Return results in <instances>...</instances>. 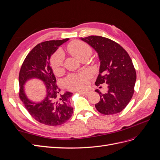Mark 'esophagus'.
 Segmentation results:
<instances>
[{"label": "esophagus", "mask_w": 160, "mask_h": 160, "mask_svg": "<svg viewBox=\"0 0 160 160\" xmlns=\"http://www.w3.org/2000/svg\"><path fill=\"white\" fill-rule=\"evenodd\" d=\"M77 92H78L79 93L83 95L84 96H88L89 95V92L88 91H77Z\"/></svg>", "instance_id": "obj_1"}]
</instances>
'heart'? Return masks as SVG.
I'll return each instance as SVG.
<instances>
[{
  "instance_id": "1",
  "label": "heart",
  "mask_w": 160,
  "mask_h": 160,
  "mask_svg": "<svg viewBox=\"0 0 160 160\" xmlns=\"http://www.w3.org/2000/svg\"><path fill=\"white\" fill-rule=\"evenodd\" d=\"M68 49L71 54L80 61L85 58L88 59L92 53L91 47L87 43L80 41H75L70 43ZM64 57V52L61 49L57 50L52 54L51 58V64L53 71L56 73H59L62 70ZM91 77V72L85 71L79 74H71L68 75L65 78L64 83L67 88L69 89L83 90L88 86V81Z\"/></svg>"
}]
</instances>
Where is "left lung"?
Wrapping results in <instances>:
<instances>
[{
    "instance_id": "obj_1",
    "label": "left lung",
    "mask_w": 160,
    "mask_h": 160,
    "mask_svg": "<svg viewBox=\"0 0 160 160\" xmlns=\"http://www.w3.org/2000/svg\"><path fill=\"white\" fill-rule=\"evenodd\" d=\"M98 53L100 60L99 74L95 85H108V91L100 95L95 108L99 113L113 115L121 112L128 105L133 93L136 72L128 52L118 43L100 36L81 38Z\"/></svg>"
}]
</instances>
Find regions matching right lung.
<instances>
[{"label":"right lung","instance_id":"add662e5","mask_svg":"<svg viewBox=\"0 0 160 160\" xmlns=\"http://www.w3.org/2000/svg\"><path fill=\"white\" fill-rule=\"evenodd\" d=\"M69 38L47 41L36 45L27 55L19 72V98L29 114L37 122L51 126L65 123L72 116L73 108L70 105V92L61 93L55 76L50 66V57L60 45ZM37 78L45 83L47 88L46 99L40 103H33L27 98L23 86L26 81Z\"/></svg>","mask_w":160,"mask_h":160}]
</instances>
